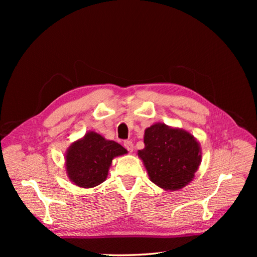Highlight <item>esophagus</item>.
<instances>
[{
	"label": "esophagus",
	"instance_id": "esophagus-1",
	"mask_svg": "<svg viewBox=\"0 0 257 257\" xmlns=\"http://www.w3.org/2000/svg\"><path fill=\"white\" fill-rule=\"evenodd\" d=\"M123 145H124V147H125V149L128 152H133V150H134V144L132 143L131 141H125Z\"/></svg>",
	"mask_w": 257,
	"mask_h": 257
}]
</instances>
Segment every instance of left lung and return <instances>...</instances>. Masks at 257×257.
<instances>
[{
	"mask_svg": "<svg viewBox=\"0 0 257 257\" xmlns=\"http://www.w3.org/2000/svg\"><path fill=\"white\" fill-rule=\"evenodd\" d=\"M145 148L137 154L150 180L165 191H178L188 185L200 165L201 149L188 131L154 123L146 128Z\"/></svg>",
	"mask_w": 257,
	"mask_h": 257,
	"instance_id": "obj_1",
	"label": "left lung"
}]
</instances>
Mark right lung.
I'll list each match as a JSON object with an SVG mask.
<instances>
[{
	"label": "right lung",
	"instance_id": "obj_1",
	"mask_svg": "<svg viewBox=\"0 0 257 257\" xmlns=\"http://www.w3.org/2000/svg\"><path fill=\"white\" fill-rule=\"evenodd\" d=\"M126 153L127 150L118 143L90 131L68 147L65 153L66 175L79 188H94L106 180L112 160Z\"/></svg>",
	"mask_w": 257,
	"mask_h": 257
}]
</instances>
